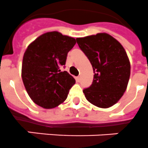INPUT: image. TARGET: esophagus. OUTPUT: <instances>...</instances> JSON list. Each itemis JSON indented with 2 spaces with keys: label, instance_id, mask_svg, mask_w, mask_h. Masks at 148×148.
I'll list each match as a JSON object with an SVG mask.
<instances>
[{
  "label": "esophagus",
  "instance_id": "34e87169",
  "mask_svg": "<svg viewBox=\"0 0 148 148\" xmlns=\"http://www.w3.org/2000/svg\"><path fill=\"white\" fill-rule=\"evenodd\" d=\"M76 80L77 81V82H80V77H77Z\"/></svg>",
  "mask_w": 148,
  "mask_h": 148
}]
</instances>
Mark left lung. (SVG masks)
Returning <instances> with one entry per match:
<instances>
[{
	"mask_svg": "<svg viewBox=\"0 0 148 148\" xmlns=\"http://www.w3.org/2000/svg\"><path fill=\"white\" fill-rule=\"evenodd\" d=\"M94 72L93 84L83 90L86 99L97 107L115 105L125 92L131 64L121 43L106 32L77 38Z\"/></svg>",
	"mask_w": 148,
	"mask_h": 148,
	"instance_id": "obj_1",
	"label": "left lung"
}]
</instances>
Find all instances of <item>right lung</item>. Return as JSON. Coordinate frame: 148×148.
I'll use <instances>...</instances> for the list:
<instances>
[{
	"label": "right lung",
	"instance_id": "add662e5",
	"mask_svg": "<svg viewBox=\"0 0 148 148\" xmlns=\"http://www.w3.org/2000/svg\"><path fill=\"white\" fill-rule=\"evenodd\" d=\"M75 44L73 37L53 31L39 36L26 49L23 82L31 99L41 107L53 109L63 103L75 84L71 74L60 70Z\"/></svg>",
	"mask_w": 148,
	"mask_h": 148
}]
</instances>
